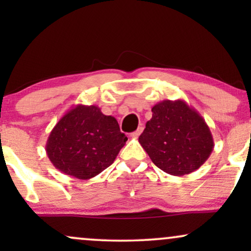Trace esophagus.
I'll return each mask as SVG.
<instances>
[{"mask_svg": "<svg viewBox=\"0 0 251 251\" xmlns=\"http://www.w3.org/2000/svg\"><path fill=\"white\" fill-rule=\"evenodd\" d=\"M143 129H144L143 126H139V127L137 128V131H134L133 133H131V137H133V138H138V137H139L140 134H142Z\"/></svg>", "mask_w": 251, "mask_h": 251, "instance_id": "1", "label": "esophagus"}]
</instances>
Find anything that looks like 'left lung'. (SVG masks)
Listing matches in <instances>:
<instances>
[{"instance_id": "1", "label": "left lung", "mask_w": 251, "mask_h": 251, "mask_svg": "<svg viewBox=\"0 0 251 251\" xmlns=\"http://www.w3.org/2000/svg\"><path fill=\"white\" fill-rule=\"evenodd\" d=\"M139 143L154 165L172 176L200 169L215 146L205 120L184 100L155 103Z\"/></svg>"}]
</instances>
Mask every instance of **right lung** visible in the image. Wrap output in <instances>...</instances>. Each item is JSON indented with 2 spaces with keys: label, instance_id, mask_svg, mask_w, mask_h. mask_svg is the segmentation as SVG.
<instances>
[{
  "label": "right lung",
  "instance_id": "obj_1",
  "mask_svg": "<svg viewBox=\"0 0 251 251\" xmlns=\"http://www.w3.org/2000/svg\"><path fill=\"white\" fill-rule=\"evenodd\" d=\"M126 140L116 118L96 105H76L51 129L46 152L62 174L91 179L113 164Z\"/></svg>",
  "mask_w": 251,
  "mask_h": 251
}]
</instances>
